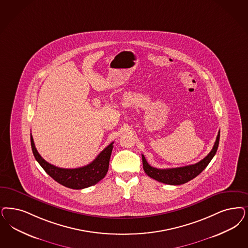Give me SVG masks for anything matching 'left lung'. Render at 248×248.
Segmentation results:
<instances>
[{
	"mask_svg": "<svg viewBox=\"0 0 248 248\" xmlns=\"http://www.w3.org/2000/svg\"><path fill=\"white\" fill-rule=\"evenodd\" d=\"M219 140H220V131L216 137V141L214 143V147L212 151L205 156L202 160L200 162L180 167V168H173V169H155L151 167L147 161L145 160L144 155H142V160H143V168L145 170V174L149 176L150 178L157 180L159 182H162L165 184L169 185H181L189 180L196 178L199 174H201L205 168L211 162L213 159L214 155L216 154L218 145H219Z\"/></svg>",
	"mask_w": 248,
	"mask_h": 248,
	"instance_id": "8db88e82",
	"label": "left lung"
}]
</instances>
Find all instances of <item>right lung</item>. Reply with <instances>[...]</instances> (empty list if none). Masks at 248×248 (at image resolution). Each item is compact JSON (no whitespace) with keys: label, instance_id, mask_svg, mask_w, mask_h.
<instances>
[{"label":"right lung","instance_id":"1","mask_svg":"<svg viewBox=\"0 0 248 248\" xmlns=\"http://www.w3.org/2000/svg\"><path fill=\"white\" fill-rule=\"evenodd\" d=\"M112 144L113 142L105 147L93 161L87 166L78 169H61L46 162L39 155L31 135V146L36 161L53 180L67 188L73 189L88 188L103 180L109 169V161L113 147Z\"/></svg>","mask_w":248,"mask_h":248}]
</instances>
